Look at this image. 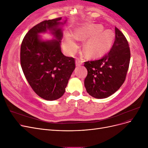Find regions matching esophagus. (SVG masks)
<instances>
[{"instance_id": "esophagus-1", "label": "esophagus", "mask_w": 148, "mask_h": 148, "mask_svg": "<svg viewBox=\"0 0 148 148\" xmlns=\"http://www.w3.org/2000/svg\"><path fill=\"white\" fill-rule=\"evenodd\" d=\"M83 64V61L82 60H80L79 59H77L76 60V65L77 66H79L82 65Z\"/></svg>"}]
</instances>
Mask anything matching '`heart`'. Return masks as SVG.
Returning a JSON list of instances; mask_svg holds the SVG:
<instances>
[{
  "label": "heart",
  "instance_id": "1",
  "mask_svg": "<svg viewBox=\"0 0 148 148\" xmlns=\"http://www.w3.org/2000/svg\"><path fill=\"white\" fill-rule=\"evenodd\" d=\"M104 31L101 25L83 26L76 30L73 37L66 35L65 46L66 51L70 53L75 52L77 44L75 38L84 40L89 38L84 44L83 49L86 54L96 56L104 53L108 50L113 42L114 35L111 31Z\"/></svg>",
  "mask_w": 148,
  "mask_h": 148
}]
</instances>
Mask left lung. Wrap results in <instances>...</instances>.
Listing matches in <instances>:
<instances>
[{
  "instance_id": "1",
  "label": "left lung",
  "mask_w": 148,
  "mask_h": 148,
  "mask_svg": "<svg viewBox=\"0 0 148 148\" xmlns=\"http://www.w3.org/2000/svg\"><path fill=\"white\" fill-rule=\"evenodd\" d=\"M115 31V41L109 53L84 64L88 70L84 86L89 95L97 99L106 98L117 91L124 83L128 70V42L117 28Z\"/></svg>"
}]
</instances>
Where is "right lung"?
Wrapping results in <instances>:
<instances>
[{
    "mask_svg": "<svg viewBox=\"0 0 148 148\" xmlns=\"http://www.w3.org/2000/svg\"><path fill=\"white\" fill-rule=\"evenodd\" d=\"M62 18L43 21L26 33L21 42V69L30 86L44 99L53 101L64 95L71 73L75 69V59L61 51L63 36L60 25ZM50 30L56 38L44 42L38 34Z\"/></svg>",
    "mask_w": 148,
    "mask_h": 148,
    "instance_id": "1",
    "label": "right lung"
}]
</instances>
